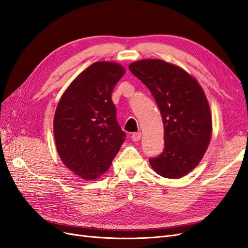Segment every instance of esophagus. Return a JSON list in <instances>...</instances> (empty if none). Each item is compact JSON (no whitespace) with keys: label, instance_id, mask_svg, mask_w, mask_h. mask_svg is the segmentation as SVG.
Masks as SVG:
<instances>
[{"label":"esophagus","instance_id":"1","mask_svg":"<svg viewBox=\"0 0 248 248\" xmlns=\"http://www.w3.org/2000/svg\"><path fill=\"white\" fill-rule=\"evenodd\" d=\"M140 137H141V133L140 132H134V133H132L131 140L133 141H139L140 140Z\"/></svg>","mask_w":248,"mask_h":248}]
</instances>
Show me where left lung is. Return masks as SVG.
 <instances>
[{
  "label": "left lung",
  "mask_w": 248,
  "mask_h": 248,
  "mask_svg": "<svg viewBox=\"0 0 248 248\" xmlns=\"http://www.w3.org/2000/svg\"><path fill=\"white\" fill-rule=\"evenodd\" d=\"M129 70L152 93L164 126V148L150 158L164 178L178 179L196 168L211 140L212 118L206 95L197 79L162 60H140Z\"/></svg>",
  "instance_id": "obj_1"
}]
</instances>
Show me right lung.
<instances>
[{
    "label": "right lung",
    "instance_id": "add662e5",
    "mask_svg": "<svg viewBox=\"0 0 248 248\" xmlns=\"http://www.w3.org/2000/svg\"><path fill=\"white\" fill-rule=\"evenodd\" d=\"M124 73L117 63L96 62L71 82L57 107V151L65 166L84 179L106 172L125 140L111 100Z\"/></svg>",
    "mask_w": 248,
    "mask_h": 248
}]
</instances>
